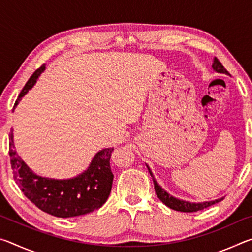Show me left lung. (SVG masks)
<instances>
[{
	"label": "left lung",
	"instance_id": "left-lung-1",
	"mask_svg": "<svg viewBox=\"0 0 252 252\" xmlns=\"http://www.w3.org/2000/svg\"><path fill=\"white\" fill-rule=\"evenodd\" d=\"M212 67H213V70L218 72V73L229 74V72L224 69V66L221 64V62L217 58H215V60H213ZM148 170L151 174L153 183H155V190H156L158 198H159L161 201L165 204V206L169 207L170 209H173V210L181 211V212H197L200 210H203L204 208L210 207V206H212V204H215L222 200V199H218V200H215V201H207V202H201V203H193V202L183 201V200H179L177 198L172 197V195H170L167 191H164L163 189H162V188L158 185V182L156 181V179H155V177H153L150 168L148 167Z\"/></svg>",
	"mask_w": 252,
	"mask_h": 252
}]
</instances>
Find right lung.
<instances>
[{
    "instance_id": "1",
    "label": "right lung",
    "mask_w": 252,
    "mask_h": 252,
    "mask_svg": "<svg viewBox=\"0 0 252 252\" xmlns=\"http://www.w3.org/2000/svg\"><path fill=\"white\" fill-rule=\"evenodd\" d=\"M44 65L39 67L15 101L19 104L39 78ZM13 108V109H14ZM8 155L13 178L21 191L40 210L59 218H71L87 215L103 206L109 198L113 182V173L110 167V158L113 149H103L93 158L90 167L78 177L67 180L42 178L33 173L22 159L16 155L13 144V130L10 132Z\"/></svg>"
}]
</instances>
